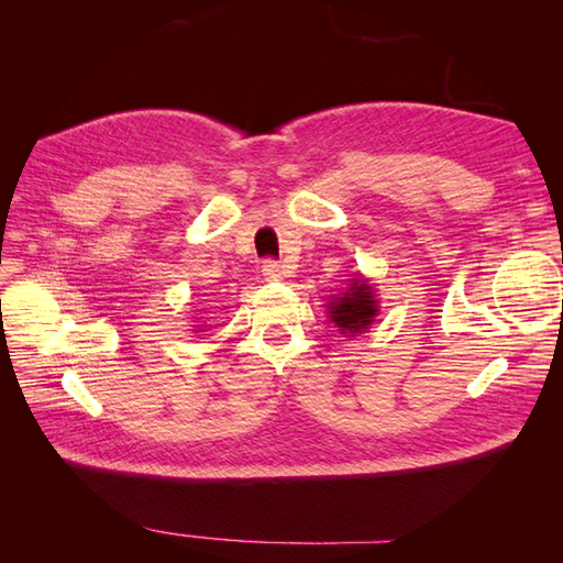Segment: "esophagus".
<instances>
[{
    "label": "esophagus",
    "instance_id": "esophagus-1",
    "mask_svg": "<svg viewBox=\"0 0 563 563\" xmlns=\"http://www.w3.org/2000/svg\"><path fill=\"white\" fill-rule=\"evenodd\" d=\"M263 275H265L269 282H279L282 275H284V265H282L279 261L267 258V261L263 263Z\"/></svg>",
    "mask_w": 563,
    "mask_h": 563
}]
</instances>
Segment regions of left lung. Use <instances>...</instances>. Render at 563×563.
Here are the masks:
<instances>
[{
    "instance_id": "left-lung-1",
    "label": "left lung",
    "mask_w": 563,
    "mask_h": 563,
    "mask_svg": "<svg viewBox=\"0 0 563 563\" xmlns=\"http://www.w3.org/2000/svg\"><path fill=\"white\" fill-rule=\"evenodd\" d=\"M329 314L343 333H362L368 329V323L378 314V305L376 298H373L371 286L364 279L354 282L343 298L329 305Z\"/></svg>"
}]
</instances>
